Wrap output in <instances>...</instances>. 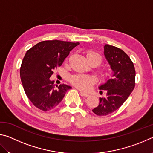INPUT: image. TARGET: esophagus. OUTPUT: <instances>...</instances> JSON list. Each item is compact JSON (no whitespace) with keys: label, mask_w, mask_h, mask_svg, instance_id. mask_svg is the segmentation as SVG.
Segmentation results:
<instances>
[{"label":"esophagus","mask_w":153,"mask_h":153,"mask_svg":"<svg viewBox=\"0 0 153 153\" xmlns=\"http://www.w3.org/2000/svg\"><path fill=\"white\" fill-rule=\"evenodd\" d=\"M80 94L83 96V97H88L90 96V94H88V93L84 92H80Z\"/></svg>","instance_id":"34e87169"}]
</instances>
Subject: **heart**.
I'll list each match as a JSON object with an SVG mask.
<instances>
[{
  "label": "heart",
  "mask_w": 153,
  "mask_h": 153,
  "mask_svg": "<svg viewBox=\"0 0 153 153\" xmlns=\"http://www.w3.org/2000/svg\"><path fill=\"white\" fill-rule=\"evenodd\" d=\"M87 58H95L98 61V63H100L102 61V58L100 54L94 51H88L87 53ZM105 74L104 73H102ZM70 82L75 86L81 90H88L94 84L95 80L94 77L86 76V75H75L70 77Z\"/></svg>",
  "instance_id": "heart-1"
}]
</instances>
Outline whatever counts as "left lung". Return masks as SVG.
I'll list each match as a JSON object with an SVG mask.
<instances>
[{"label": "left lung", "mask_w": 153, "mask_h": 153, "mask_svg": "<svg viewBox=\"0 0 153 153\" xmlns=\"http://www.w3.org/2000/svg\"><path fill=\"white\" fill-rule=\"evenodd\" d=\"M104 55L112 70V77L98 87L107 91V97L100 98L98 107L92 110L100 116L107 115L117 110L135 87V68L125 52L115 46L105 45Z\"/></svg>", "instance_id": "obj_1"}]
</instances>
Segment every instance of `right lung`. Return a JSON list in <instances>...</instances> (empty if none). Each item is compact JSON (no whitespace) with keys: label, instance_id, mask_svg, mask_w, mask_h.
<instances>
[{"label":"right lung","instance_id":"right-lung-1","mask_svg":"<svg viewBox=\"0 0 153 153\" xmlns=\"http://www.w3.org/2000/svg\"><path fill=\"white\" fill-rule=\"evenodd\" d=\"M79 45L57 40H45L28 50L20 68L24 91L32 104L40 110L55 108L71 87L67 84L55 86L50 79L53 70L61 66L70 51Z\"/></svg>","mask_w":153,"mask_h":153}]
</instances>
